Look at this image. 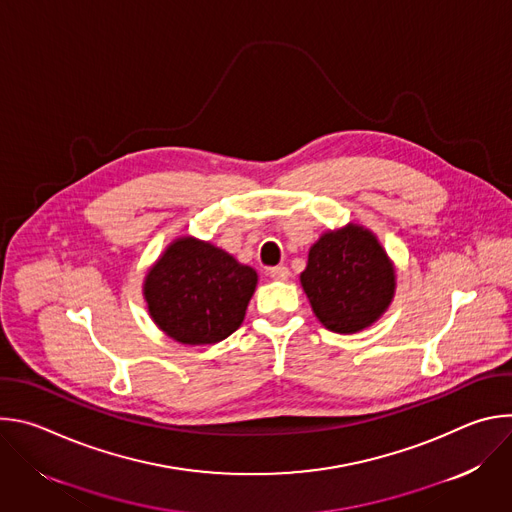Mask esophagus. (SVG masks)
<instances>
[{"instance_id": "1", "label": "esophagus", "mask_w": 512, "mask_h": 512, "mask_svg": "<svg viewBox=\"0 0 512 512\" xmlns=\"http://www.w3.org/2000/svg\"><path fill=\"white\" fill-rule=\"evenodd\" d=\"M269 275L271 279H277V281H285L289 277V269L285 265H275L269 269Z\"/></svg>"}]
</instances>
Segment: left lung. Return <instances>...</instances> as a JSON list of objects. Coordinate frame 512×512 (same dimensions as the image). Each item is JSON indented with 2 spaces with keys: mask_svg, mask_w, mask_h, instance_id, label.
I'll return each mask as SVG.
<instances>
[{
  "mask_svg": "<svg viewBox=\"0 0 512 512\" xmlns=\"http://www.w3.org/2000/svg\"><path fill=\"white\" fill-rule=\"evenodd\" d=\"M300 279L318 320L340 334L371 326L387 310L395 289L387 253L373 233L356 225L326 233L310 249Z\"/></svg>",
  "mask_w": 512,
  "mask_h": 512,
  "instance_id": "1",
  "label": "left lung"
}]
</instances>
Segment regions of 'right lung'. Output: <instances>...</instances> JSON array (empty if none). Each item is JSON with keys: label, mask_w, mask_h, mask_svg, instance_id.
I'll list each match as a JSON object with an SVG mask.
<instances>
[{"label": "right lung", "mask_w": 512, "mask_h": 512, "mask_svg": "<svg viewBox=\"0 0 512 512\" xmlns=\"http://www.w3.org/2000/svg\"><path fill=\"white\" fill-rule=\"evenodd\" d=\"M257 273L229 253L190 237L178 239L145 277L154 322L182 344H214L243 322Z\"/></svg>", "instance_id": "add662e5"}]
</instances>
